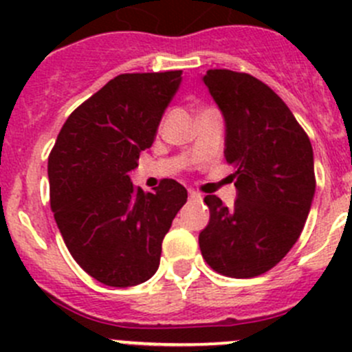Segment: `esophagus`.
Wrapping results in <instances>:
<instances>
[{
    "label": "esophagus",
    "instance_id": "34e87169",
    "mask_svg": "<svg viewBox=\"0 0 352 352\" xmlns=\"http://www.w3.org/2000/svg\"><path fill=\"white\" fill-rule=\"evenodd\" d=\"M189 201L190 202H201L202 201V196L196 190H189Z\"/></svg>",
    "mask_w": 352,
    "mask_h": 352
}]
</instances>
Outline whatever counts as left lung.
I'll use <instances>...</instances> for the list:
<instances>
[{
    "label": "left lung",
    "mask_w": 352,
    "mask_h": 352,
    "mask_svg": "<svg viewBox=\"0 0 352 352\" xmlns=\"http://www.w3.org/2000/svg\"><path fill=\"white\" fill-rule=\"evenodd\" d=\"M225 117V158L233 165L232 208L206 196L209 223L199 233L204 261L230 278L274 267L300 239L315 196L314 150L293 112L247 73L209 69L202 76Z\"/></svg>",
    "instance_id": "1"
}]
</instances>
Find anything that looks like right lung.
Returning <instances> with one entry per match:
<instances>
[{
  "instance_id": "1",
  "label": "right lung",
  "mask_w": 352,
  "mask_h": 352,
  "mask_svg": "<svg viewBox=\"0 0 352 352\" xmlns=\"http://www.w3.org/2000/svg\"><path fill=\"white\" fill-rule=\"evenodd\" d=\"M180 81L182 71L119 74L67 117L49 155L63 240L80 267L107 286H136L155 274L163 239L187 201L172 179L146 194L129 179Z\"/></svg>"
}]
</instances>
